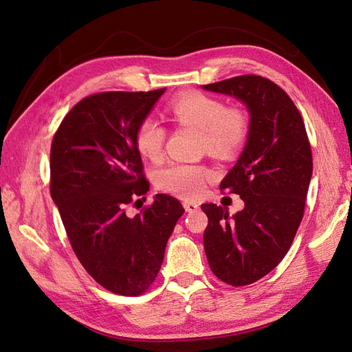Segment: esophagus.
Listing matches in <instances>:
<instances>
[{
	"mask_svg": "<svg viewBox=\"0 0 352 352\" xmlns=\"http://www.w3.org/2000/svg\"><path fill=\"white\" fill-rule=\"evenodd\" d=\"M184 207H185V210L188 212H194V211H197L199 208L198 204H195V202H190V201H185L184 202Z\"/></svg>",
	"mask_w": 352,
	"mask_h": 352,
	"instance_id": "esophagus-1",
	"label": "esophagus"
}]
</instances>
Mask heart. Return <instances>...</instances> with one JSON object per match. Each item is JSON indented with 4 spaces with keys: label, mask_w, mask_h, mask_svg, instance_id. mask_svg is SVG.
I'll list each match as a JSON object with an SVG mask.
<instances>
[{
    "label": "heart",
    "mask_w": 352,
    "mask_h": 352,
    "mask_svg": "<svg viewBox=\"0 0 352 352\" xmlns=\"http://www.w3.org/2000/svg\"><path fill=\"white\" fill-rule=\"evenodd\" d=\"M172 119L199 129L202 151L219 157H235L248 141L250 119L239 107H226L221 100L202 92H188L168 104ZM166 129L154 119H144L135 131V146L142 157L158 162L163 157ZM214 172L207 166L190 163H170L155 173V185L180 198L195 199L206 190Z\"/></svg>",
    "instance_id": "b5f03b06"
}]
</instances>
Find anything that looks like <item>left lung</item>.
<instances>
[{"instance_id":"8db88e82","label":"left lung","mask_w":352,"mask_h":352,"mask_svg":"<svg viewBox=\"0 0 352 352\" xmlns=\"http://www.w3.org/2000/svg\"><path fill=\"white\" fill-rule=\"evenodd\" d=\"M233 95L251 114L247 145L220 189L238 194L245 208L202 204L208 217L204 250L211 272L232 286L257 282L289 251L304 216L313 155L300 110L280 87L257 74L202 85Z\"/></svg>"}]
</instances>
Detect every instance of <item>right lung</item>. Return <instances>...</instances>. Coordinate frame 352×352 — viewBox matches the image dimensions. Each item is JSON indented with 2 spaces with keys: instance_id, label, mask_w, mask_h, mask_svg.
Masks as SVG:
<instances>
[{
  "instance_id": "1",
  "label": "right lung",
  "mask_w": 352,
  "mask_h": 352,
  "mask_svg": "<svg viewBox=\"0 0 352 352\" xmlns=\"http://www.w3.org/2000/svg\"><path fill=\"white\" fill-rule=\"evenodd\" d=\"M164 91L85 97L51 144L50 190L72 248L95 282L124 296L150 289L185 211L176 198L158 194L140 214H126L150 190L135 131Z\"/></svg>"
}]
</instances>
